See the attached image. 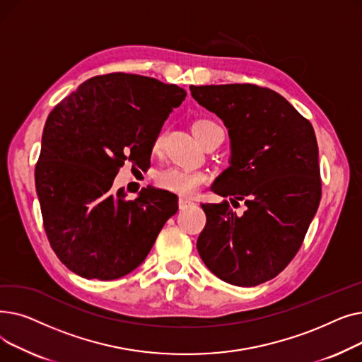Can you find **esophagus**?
I'll return each mask as SVG.
<instances>
[{"instance_id": "obj_1", "label": "esophagus", "mask_w": 362, "mask_h": 362, "mask_svg": "<svg viewBox=\"0 0 362 362\" xmlns=\"http://www.w3.org/2000/svg\"><path fill=\"white\" fill-rule=\"evenodd\" d=\"M189 205H192V201L183 199V198H180V199H179V208H180V210H185V208H187Z\"/></svg>"}]
</instances>
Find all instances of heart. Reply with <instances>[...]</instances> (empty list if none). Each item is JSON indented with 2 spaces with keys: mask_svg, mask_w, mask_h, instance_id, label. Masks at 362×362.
Here are the masks:
<instances>
[{
  "mask_svg": "<svg viewBox=\"0 0 362 362\" xmlns=\"http://www.w3.org/2000/svg\"><path fill=\"white\" fill-rule=\"evenodd\" d=\"M213 124H216V123H213L210 120H204V119L197 120L192 124V130L195 133V136L198 138V141L201 138V133L206 127H210ZM164 136H165L164 130H160L156 135L154 141H152V149H154L156 152L161 149ZM156 182L161 189H165V191H168V192L177 194L182 198H191L198 192V189L204 183V176L201 173H197V171L185 170L180 167H167V168L161 170L157 175Z\"/></svg>",
  "mask_w": 362,
  "mask_h": 362,
  "instance_id": "1",
  "label": "heart"
}]
</instances>
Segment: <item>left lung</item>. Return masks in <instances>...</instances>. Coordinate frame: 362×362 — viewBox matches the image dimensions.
Instances as JSON below:
<instances>
[{"mask_svg": "<svg viewBox=\"0 0 362 362\" xmlns=\"http://www.w3.org/2000/svg\"><path fill=\"white\" fill-rule=\"evenodd\" d=\"M199 105L229 130L230 165L211 189L230 204H201L206 224L197 248L210 272L235 286L276 277L300 248L321 199L311 123L280 93L251 83L191 86Z\"/></svg>", "mask_w": 362, "mask_h": 362, "instance_id": "1", "label": "left lung"}]
</instances>
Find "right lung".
Here are the masks:
<instances>
[{
  "instance_id": "add662e5",
  "label": "right lung",
  "mask_w": 362,
  "mask_h": 362,
  "mask_svg": "<svg viewBox=\"0 0 362 362\" xmlns=\"http://www.w3.org/2000/svg\"><path fill=\"white\" fill-rule=\"evenodd\" d=\"M186 90L139 74L88 79L49 112L35 167L51 248L85 279L114 280L144 262L177 197L144 187L135 199L111 192L126 161L149 163L152 141Z\"/></svg>"
}]
</instances>
